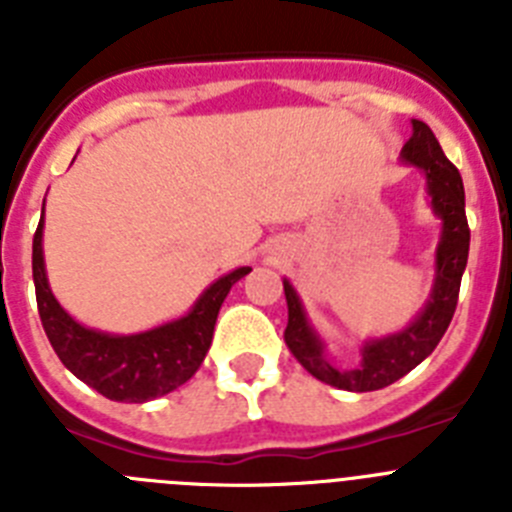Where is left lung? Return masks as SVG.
<instances>
[{
	"instance_id": "8db88e82",
	"label": "left lung",
	"mask_w": 512,
	"mask_h": 512,
	"mask_svg": "<svg viewBox=\"0 0 512 512\" xmlns=\"http://www.w3.org/2000/svg\"><path fill=\"white\" fill-rule=\"evenodd\" d=\"M400 156L405 164L423 169L431 207L441 217L431 300L425 302L418 318L392 336L366 341L361 348V364L356 369H336L325 356V343L307 320L297 289L289 284V279H284L289 310L287 330H284L287 348L312 377L338 390L374 392L405 377L425 356L433 354V348L438 346L454 318L456 300H459L461 274L467 269L469 256V225L459 169L443 156L433 130L420 120H413V135L402 146Z\"/></svg>"
}]
</instances>
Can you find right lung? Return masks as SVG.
<instances>
[{
  "mask_svg": "<svg viewBox=\"0 0 512 512\" xmlns=\"http://www.w3.org/2000/svg\"><path fill=\"white\" fill-rule=\"evenodd\" d=\"M248 271L251 266H241L217 279L179 320L133 336H112L84 328L58 305L45 277L43 217L33 235V282L45 336L74 377L115 402L156 400L192 379L210 351L220 305Z\"/></svg>",
  "mask_w": 512,
  "mask_h": 512,
  "instance_id": "right-lung-1",
  "label": "right lung"
}]
</instances>
